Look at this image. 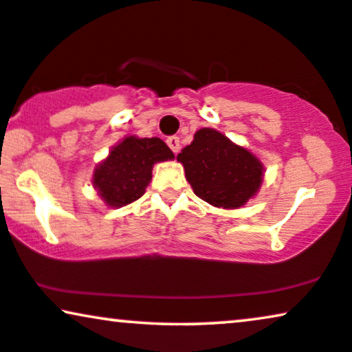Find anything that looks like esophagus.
I'll use <instances>...</instances> for the list:
<instances>
[{"instance_id":"esophagus-1","label":"esophagus","mask_w":352,"mask_h":352,"mask_svg":"<svg viewBox=\"0 0 352 352\" xmlns=\"http://www.w3.org/2000/svg\"><path fill=\"white\" fill-rule=\"evenodd\" d=\"M167 144H168V148L173 151V154H177L180 151V140H179V136L167 138Z\"/></svg>"}]
</instances>
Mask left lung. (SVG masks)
I'll use <instances>...</instances> for the list:
<instances>
[{
	"label": "left lung",
	"mask_w": 352,
	"mask_h": 352,
	"mask_svg": "<svg viewBox=\"0 0 352 352\" xmlns=\"http://www.w3.org/2000/svg\"><path fill=\"white\" fill-rule=\"evenodd\" d=\"M195 195L216 208L235 209L255 197L263 182V164L228 136L201 128L177 155Z\"/></svg>",
	"instance_id": "1"
}]
</instances>
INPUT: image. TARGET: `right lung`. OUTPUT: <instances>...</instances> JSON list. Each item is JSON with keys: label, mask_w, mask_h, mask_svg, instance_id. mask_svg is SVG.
Returning a JSON list of instances; mask_svg holds the SVG:
<instances>
[{"label": "right lung", "mask_w": 352, "mask_h": 352, "mask_svg": "<svg viewBox=\"0 0 352 352\" xmlns=\"http://www.w3.org/2000/svg\"><path fill=\"white\" fill-rule=\"evenodd\" d=\"M175 157L159 138L126 136L96 167L92 184L107 206H126L144 195L155 162Z\"/></svg>", "instance_id": "add662e5"}]
</instances>
